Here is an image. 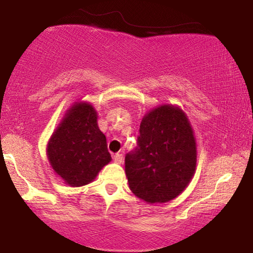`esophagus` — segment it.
<instances>
[{"instance_id": "esophagus-1", "label": "esophagus", "mask_w": 253, "mask_h": 253, "mask_svg": "<svg viewBox=\"0 0 253 253\" xmlns=\"http://www.w3.org/2000/svg\"><path fill=\"white\" fill-rule=\"evenodd\" d=\"M113 159H114V162H116V164H122V162H123V155L120 154V153L114 155Z\"/></svg>"}]
</instances>
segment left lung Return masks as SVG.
Masks as SVG:
<instances>
[{"label": "left lung", "instance_id": "8db88e82", "mask_svg": "<svg viewBox=\"0 0 253 253\" xmlns=\"http://www.w3.org/2000/svg\"><path fill=\"white\" fill-rule=\"evenodd\" d=\"M138 146L126 155V174L134 196L147 204L167 203L184 191L196 171L197 144L186 114L160 105L145 114Z\"/></svg>", "mask_w": 253, "mask_h": 253}]
</instances>
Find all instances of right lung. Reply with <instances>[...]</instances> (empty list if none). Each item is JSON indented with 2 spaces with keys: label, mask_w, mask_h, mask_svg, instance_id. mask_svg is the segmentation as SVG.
<instances>
[{
  "label": "right lung",
  "mask_w": 253,
  "mask_h": 253,
  "mask_svg": "<svg viewBox=\"0 0 253 253\" xmlns=\"http://www.w3.org/2000/svg\"><path fill=\"white\" fill-rule=\"evenodd\" d=\"M47 158L65 184L76 188L93 182L108 165L106 136L98 126V113L89 102H75L47 144Z\"/></svg>",
  "instance_id": "right-lung-1"
}]
</instances>
